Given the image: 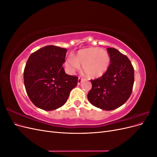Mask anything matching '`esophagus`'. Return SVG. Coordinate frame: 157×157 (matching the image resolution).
I'll use <instances>...</instances> for the list:
<instances>
[{"instance_id": "esophagus-1", "label": "esophagus", "mask_w": 157, "mask_h": 157, "mask_svg": "<svg viewBox=\"0 0 157 157\" xmlns=\"http://www.w3.org/2000/svg\"><path fill=\"white\" fill-rule=\"evenodd\" d=\"M83 80H84V78H82V77H78V84H80V83H81Z\"/></svg>"}]
</instances>
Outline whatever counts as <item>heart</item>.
Instances as JSON below:
<instances>
[{
  "label": "heart",
  "instance_id": "1",
  "mask_svg": "<svg viewBox=\"0 0 157 157\" xmlns=\"http://www.w3.org/2000/svg\"><path fill=\"white\" fill-rule=\"evenodd\" d=\"M83 65L84 73L90 78H98L106 73L110 65V57L105 50L99 48H88L80 50L77 56H69L66 66L71 71Z\"/></svg>",
  "mask_w": 157,
  "mask_h": 157
}]
</instances>
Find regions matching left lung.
<instances>
[{
	"label": "left lung",
	"mask_w": 157,
	"mask_h": 157,
	"mask_svg": "<svg viewBox=\"0 0 157 157\" xmlns=\"http://www.w3.org/2000/svg\"><path fill=\"white\" fill-rule=\"evenodd\" d=\"M107 50L111 63L101 77L90 80L92 87L88 94V99L95 107L111 111L129 99L134 82V69L126 56L115 48Z\"/></svg>",
	"instance_id": "left-lung-1"
}]
</instances>
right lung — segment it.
I'll return each instance as SVG.
<instances>
[{"mask_svg": "<svg viewBox=\"0 0 157 157\" xmlns=\"http://www.w3.org/2000/svg\"><path fill=\"white\" fill-rule=\"evenodd\" d=\"M67 50L53 45L33 52L26 63L23 80L27 96L45 111L61 107L77 85V76L67 75L62 65Z\"/></svg>", "mask_w": 157, "mask_h": 157, "instance_id": "right-lung-1", "label": "right lung"}]
</instances>
